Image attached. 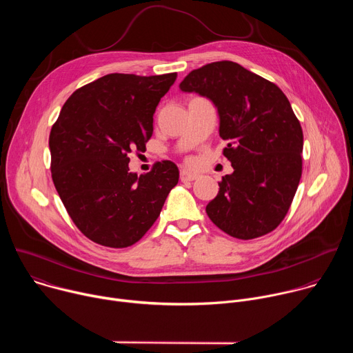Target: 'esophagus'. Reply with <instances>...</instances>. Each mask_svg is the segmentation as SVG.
Segmentation results:
<instances>
[{"label":"esophagus","instance_id":"34e87169","mask_svg":"<svg viewBox=\"0 0 353 353\" xmlns=\"http://www.w3.org/2000/svg\"><path fill=\"white\" fill-rule=\"evenodd\" d=\"M198 179V174L196 173H192V172H188V170H183L180 173V180L183 183H188V181H194Z\"/></svg>","mask_w":353,"mask_h":353}]
</instances>
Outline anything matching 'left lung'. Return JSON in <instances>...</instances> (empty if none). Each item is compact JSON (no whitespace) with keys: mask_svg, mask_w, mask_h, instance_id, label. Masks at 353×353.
<instances>
[{"mask_svg":"<svg viewBox=\"0 0 353 353\" xmlns=\"http://www.w3.org/2000/svg\"><path fill=\"white\" fill-rule=\"evenodd\" d=\"M183 92L208 97L218 109L223 155L233 173L222 177L207 205L210 219L232 237L272 232L285 218L301 177L303 131L285 93L233 61L191 71Z\"/></svg>","mask_w":353,"mask_h":353,"instance_id":"left-lung-1","label":"left lung"}]
</instances>
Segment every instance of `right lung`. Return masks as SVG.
Returning <instances> with one entry per match:
<instances>
[{"mask_svg": "<svg viewBox=\"0 0 353 353\" xmlns=\"http://www.w3.org/2000/svg\"><path fill=\"white\" fill-rule=\"evenodd\" d=\"M176 78V72L105 75L77 89L52 127L53 183L72 222L97 244L137 243L179 183L170 161L141 176L128 168V154L143 152L152 137L154 113Z\"/></svg>", "mask_w": 353, "mask_h": 353, "instance_id": "add662e5", "label": "right lung"}]
</instances>
